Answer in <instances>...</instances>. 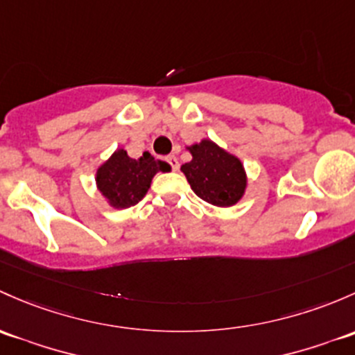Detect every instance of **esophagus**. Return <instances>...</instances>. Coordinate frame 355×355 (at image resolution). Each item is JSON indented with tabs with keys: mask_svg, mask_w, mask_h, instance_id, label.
<instances>
[{
	"mask_svg": "<svg viewBox=\"0 0 355 355\" xmlns=\"http://www.w3.org/2000/svg\"><path fill=\"white\" fill-rule=\"evenodd\" d=\"M166 162H168V165L171 166V170H177V168H178V159L175 158L173 155H171V156H166Z\"/></svg>",
	"mask_w": 355,
	"mask_h": 355,
	"instance_id": "obj_1",
	"label": "esophagus"
}]
</instances>
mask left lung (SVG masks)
Wrapping results in <instances>:
<instances>
[{
    "instance_id": "left-lung-1",
    "label": "left lung",
    "mask_w": 355,
    "mask_h": 355,
    "mask_svg": "<svg viewBox=\"0 0 355 355\" xmlns=\"http://www.w3.org/2000/svg\"><path fill=\"white\" fill-rule=\"evenodd\" d=\"M189 151L192 162L182 165L180 170L196 196L212 206H234L246 189V173L240 159L211 139L192 144Z\"/></svg>"
}]
</instances>
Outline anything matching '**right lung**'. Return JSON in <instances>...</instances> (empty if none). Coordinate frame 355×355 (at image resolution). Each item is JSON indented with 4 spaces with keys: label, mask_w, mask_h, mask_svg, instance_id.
I'll return each mask as SVG.
<instances>
[{
    "label": "right lung",
    "mask_w": 355,
    "mask_h": 355,
    "mask_svg": "<svg viewBox=\"0 0 355 355\" xmlns=\"http://www.w3.org/2000/svg\"><path fill=\"white\" fill-rule=\"evenodd\" d=\"M170 165L155 159L146 151L134 159L125 149H117L96 170V187L115 209L136 206L146 196L153 177L158 171H168Z\"/></svg>",
    "instance_id": "1"
}]
</instances>
